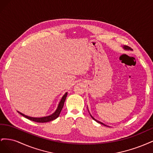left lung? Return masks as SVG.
<instances>
[{"mask_svg":"<svg viewBox=\"0 0 153 153\" xmlns=\"http://www.w3.org/2000/svg\"><path fill=\"white\" fill-rule=\"evenodd\" d=\"M124 49H126V50H131V48L130 47H128V46H124ZM91 117L92 118V119H93L94 120V121H96V122H98V123H100V124H103V125H104V126H106V125H105V124H104L103 123H101L100 121H97V120H96L93 117H92V115H91Z\"/></svg>","mask_w":153,"mask_h":153,"instance_id":"obj_1","label":"left lung"}]
</instances>
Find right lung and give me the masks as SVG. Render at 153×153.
<instances>
[{"instance_id":"right-lung-1","label":"right lung","mask_w":153,"mask_h":153,"mask_svg":"<svg viewBox=\"0 0 153 153\" xmlns=\"http://www.w3.org/2000/svg\"><path fill=\"white\" fill-rule=\"evenodd\" d=\"M67 94H68V92H66V93L62 96V98L61 101H60V103L58 105V107H57L56 111H55V112L53 114H52L51 115H49V116L44 117H39V118L36 117H36H31L27 116V115L23 114H22L19 112H19L22 115H23V116L25 117V118L30 120V121L37 122V123H47V122H49V121H53V120L57 119L59 116V114H60V113H61V110L63 108L64 101H65V100H66V98L67 97Z\"/></svg>"}]
</instances>
